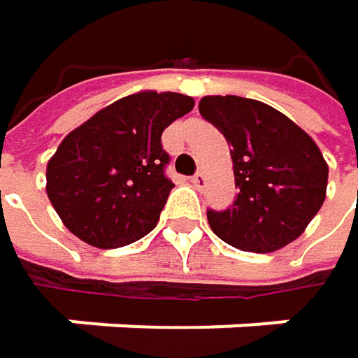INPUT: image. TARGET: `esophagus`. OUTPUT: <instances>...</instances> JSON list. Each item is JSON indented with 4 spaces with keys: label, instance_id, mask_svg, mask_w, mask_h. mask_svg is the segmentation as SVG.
Listing matches in <instances>:
<instances>
[{
    "label": "esophagus",
    "instance_id": "obj_1",
    "mask_svg": "<svg viewBox=\"0 0 358 358\" xmlns=\"http://www.w3.org/2000/svg\"><path fill=\"white\" fill-rule=\"evenodd\" d=\"M205 184H207V176H205L203 172H196V174L192 176V186H194L196 190H203Z\"/></svg>",
    "mask_w": 358,
    "mask_h": 358
}]
</instances>
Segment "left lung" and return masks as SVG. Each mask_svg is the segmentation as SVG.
I'll return each instance as SVG.
<instances>
[{"mask_svg":"<svg viewBox=\"0 0 358 358\" xmlns=\"http://www.w3.org/2000/svg\"><path fill=\"white\" fill-rule=\"evenodd\" d=\"M199 111L232 147L238 186L230 209L207 211L213 234L249 252H273L296 241L325 201L329 168L317 143L263 101L207 95Z\"/></svg>","mask_w":358,"mask_h":358,"instance_id":"8db88e82","label":"left lung"}]
</instances>
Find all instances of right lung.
<instances>
[{"label": "right lung", "mask_w": 358, "mask_h": 358, "mask_svg": "<svg viewBox=\"0 0 358 358\" xmlns=\"http://www.w3.org/2000/svg\"><path fill=\"white\" fill-rule=\"evenodd\" d=\"M192 108L182 93L141 91L74 128L47 164V196L64 226L97 249L147 236L174 188L162 132Z\"/></svg>", "instance_id": "1"}]
</instances>
